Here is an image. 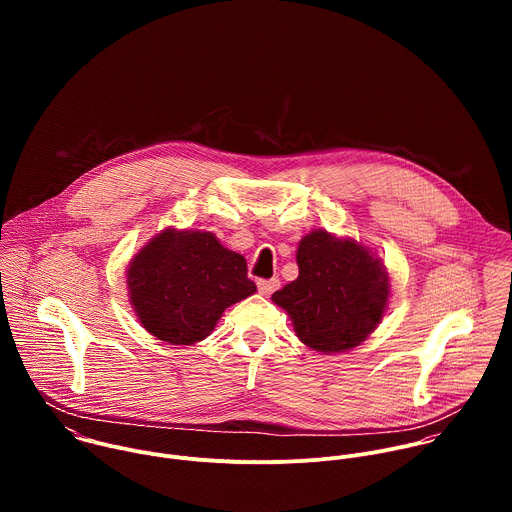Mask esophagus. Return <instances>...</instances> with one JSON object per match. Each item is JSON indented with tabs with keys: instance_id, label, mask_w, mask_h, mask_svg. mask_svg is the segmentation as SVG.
<instances>
[{
	"instance_id": "34e87169",
	"label": "esophagus",
	"mask_w": 512,
	"mask_h": 512,
	"mask_svg": "<svg viewBox=\"0 0 512 512\" xmlns=\"http://www.w3.org/2000/svg\"><path fill=\"white\" fill-rule=\"evenodd\" d=\"M257 287H259L261 296H271L273 291L279 287V279H259Z\"/></svg>"
}]
</instances>
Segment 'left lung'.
Returning <instances> with one entry per match:
<instances>
[{
    "mask_svg": "<svg viewBox=\"0 0 512 512\" xmlns=\"http://www.w3.org/2000/svg\"><path fill=\"white\" fill-rule=\"evenodd\" d=\"M300 275L271 300L283 308L298 338L322 354L358 346L381 322L389 275L381 259L352 239L314 231L298 247Z\"/></svg>",
    "mask_w": 512,
    "mask_h": 512,
    "instance_id": "8db88e82",
    "label": "left lung"
}]
</instances>
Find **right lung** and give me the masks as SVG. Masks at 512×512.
<instances>
[{
    "mask_svg": "<svg viewBox=\"0 0 512 512\" xmlns=\"http://www.w3.org/2000/svg\"><path fill=\"white\" fill-rule=\"evenodd\" d=\"M127 289L145 330L168 344L190 346L257 285L247 277L245 257L212 233L166 229L129 263Z\"/></svg>",
    "mask_w": 512,
    "mask_h": 512,
    "instance_id": "right-lung-1",
    "label": "right lung"
}]
</instances>
